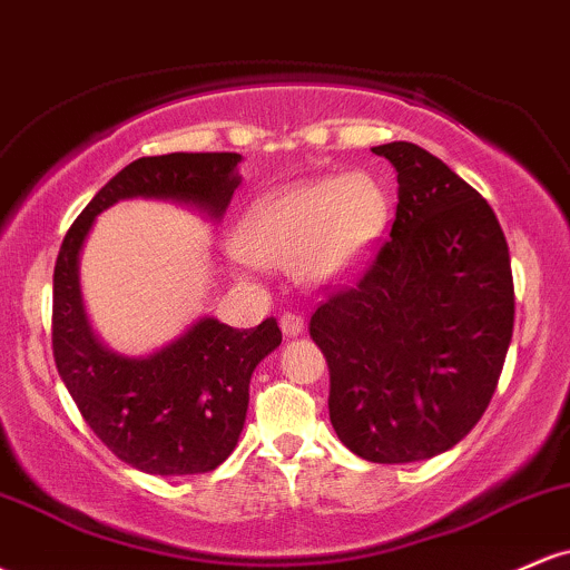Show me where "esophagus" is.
Returning <instances> with one entry per match:
<instances>
[{
    "label": "esophagus",
    "mask_w": 570,
    "mask_h": 570,
    "mask_svg": "<svg viewBox=\"0 0 570 570\" xmlns=\"http://www.w3.org/2000/svg\"><path fill=\"white\" fill-rule=\"evenodd\" d=\"M281 332H284V337H299L305 332V322L303 316H297V313H284L281 316Z\"/></svg>",
    "instance_id": "1"
}]
</instances>
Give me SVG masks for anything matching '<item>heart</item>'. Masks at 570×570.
<instances>
[{
    "label": "heart",
    "instance_id": "b5f03b06",
    "mask_svg": "<svg viewBox=\"0 0 570 570\" xmlns=\"http://www.w3.org/2000/svg\"><path fill=\"white\" fill-rule=\"evenodd\" d=\"M389 219V193L375 176H318L254 200L233 246L254 265H294L305 284H340L370 263Z\"/></svg>",
    "mask_w": 570,
    "mask_h": 570
}]
</instances>
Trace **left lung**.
Here are the masks:
<instances>
[{
  "instance_id": "8db88e82",
  "label": "left lung",
  "mask_w": 570,
  "mask_h": 570,
  "mask_svg": "<svg viewBox=\"0 0 570 570\" xmlns=\"http://www.w3.org/2000/svg\"><path fill=\"white\" fill-rule=\"evenodd\" d=\"M396 168V219L356 286L313 313L330 364V421L372 463L426 461L493 399L514 326L509 246L493 208L410 141L372 147Z\"/></svg>"
}]
</instances>
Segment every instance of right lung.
<instances>
[{"label": "right lung", "instance_id": "right-lung-1", "mask_svg": "<svg viewBox=\"0 0 570 570\" xmlns=\"http://www.w3.org/2000/svg\"><path fill=\"white\" fill-rule=\"evenodd\" d=\"M238 153H171L139 158L112 176L63 238L53 273V356L85 423L128 466L185 476L217 469L240 440L248 383L281 345L276 318L233 330L198 316L144 356L101 343L80 286V257L96 217L130 198L174 200L219 222L240 185Z\"/></svg>", "mask_w": 570, "mask_h": 570}]
</instances>
